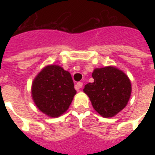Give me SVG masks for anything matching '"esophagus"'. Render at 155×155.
<instances>
[{
  "mask_svg": "<svg viewBox=\"0 0 155 155\" xmlns=\"http://www.w3.org/2000/svg\"><path fill=\"white\" fill-rule=\"evenodd\" d=\"M83 87V83L82 82H78L77 84H76V85H75V89L79 90L80 87Z\"/></svg>",
  "mask_w": 155,
  "mask_h": 155,
  "instance_id": "obj_1",
  "label": "esophagus"
}]
</instances>
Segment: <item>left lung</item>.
I'll return each instance as SVG.
<instances>
[{"label":"left lung","instance_id":"obj_1","mask_svg":"<svg viewBox=\"0 0 155 155\" xmlns=\"http://www.w3.org/2000/svg\"><path fill=\"white\" fill-rule=\"evenodd\" d=\"M94 82L84 86L94 109L104 117H112L125 108L131 95V83L127 75L114 67L96 68Z\"/></svg>","mask_w":155,"mask_h":155}]
</instances>
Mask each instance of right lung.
<instances>
[{
  "label": "right lung",
  "mask_w": 155,
  "mask_h": 155,
  "mask_svg": "<svg viewBox=\"0 0 155 155\" xmlns=\"http://www.w3.org/2000/svg\"><path fill=\"white\" fill-rule=\"evenodd\" d=\"M31 93L41 112L58 117L68 110L76 91L70 73L58 65H48L34 80Z\"/></svg>",
  "instance_id": "1"
}]
</instances>
